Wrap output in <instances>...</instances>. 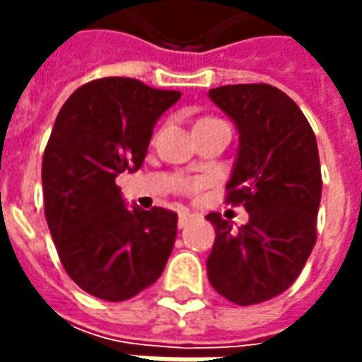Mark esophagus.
<instances>
[{
	"instance_id": "esophagus-1",
	"label": "esophagus",
	"mask_w": 362,
	"mask_h": 362,
	"mask_svg": "<svg viewBox=\"0 0 362 362\" xmlns=\"http://www.w3.org/2000/svg\"><path fill=\"white\" fill-rule=\"evenodd\" d=\"M191 214H189V211H181V214H179V221H177V223H179V228H185V226H187L189 221H191Z\"/></svg>"
}]
</instances>
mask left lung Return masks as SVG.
I'll use <instances>...</instances> for the list:
<instances>
[{"label":"left lung","mask_w":362,"mask_h":362,"mask_svg":"<svg viewBox=\"0 0 362 362\" xmlns=\"http://www.w3.org/2000/svg\"><path fill=\"white\" fill-rule=\"evenodd\" d=\"M209 98L240 132L226 202L242 203L250 221L233 230L219 214L205 217L216 228L207 278L233 304H259L294 284L316 243V136L298 105L270 84L219 86Z\"/></svg>","instance_id":"obj_1"}]
</instances>
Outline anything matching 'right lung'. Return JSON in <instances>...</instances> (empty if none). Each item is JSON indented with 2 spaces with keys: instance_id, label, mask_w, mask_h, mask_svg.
<instances>
[{
  "instance_id": "add662e5",
  "label": "right lung",
  "mask_w": 362,
  "mask_h": 362,
  "mask_svg": "<svg viewBox=\"0 0 362 362\" xmlns=\"http://www.w3.org/2000/svg\"><path fill=\"white\" fill-rule=\"evenodd\" d=\"M179 98L134 78H98L56 117L42 160L46 221L66 274L96 298L136 296L171 256L177 214L129 209L115 179L141 169L155 122Z\"/></svg>"
}]
</instances>
